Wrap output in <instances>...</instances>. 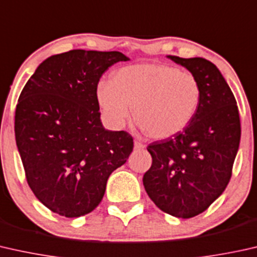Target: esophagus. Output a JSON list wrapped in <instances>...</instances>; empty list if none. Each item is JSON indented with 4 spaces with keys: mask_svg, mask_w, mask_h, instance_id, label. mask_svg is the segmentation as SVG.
Returning a JSON list of instances; mask_svg holds the SVG:
<instances>
[{
    "mask_svg": "<svg viewBox=\"0 0 257 257\" xmlns=\"http://www.w3.org/2000/svg\"><path fill=\"white\" fill-rule=\"evenodd\" d=\"M145 147H146V146H145L143 143H140V141H135V150L143 151Z\"/></svg>",
    "mask_w": 257,
    "mask_h": 257,
    "instance_id": "34e87169",
    "label": "esophagus"
}]
</instances>
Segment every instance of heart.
<instances>
[{"label":"heart","mask_w":257,"mask_h":257,"mask_svg":"<svg viewBox=\"0 0 257 257\" xmlns=\"http://www.w3.org/2000/svg\"><path fill=\"white\" fill-rule=\"evenodd\" d=\"M200 85L191 73L163 64L120 68L98 84L96 96L104 120L121 128L132 106L137 124L154 139H166L190 124L200 103Z\"/></svg>","instance_id":"1"}]
</instances>
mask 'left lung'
Returning a JSON list of instances; mask_svg holds the SVG:
<instances>
[{
	"label": "left lung",
	"mask_w": 257,
	"mask_h": 257,
	"mask_svg": "<svg viewBox=\"0 0 257 257\" xmlns=\"http://www.w3.org/2000/svg\"><path fill=\"white\" fill-rule=\"evenodd\" d=\"M200 85L196 116L182 132L147 147L152 166L145 190L160 210L177 218L205 211L227 187L239 150V110L224 76L211 61L168 55Z\"/></svg>",
	"instance_id": "1"
}]
</instances>
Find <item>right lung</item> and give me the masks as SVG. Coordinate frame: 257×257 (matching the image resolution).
Masks as SVG:
<instances>
[{
  "label": "right lung",
  "mask_w": 257,
  "mask_h": 257,
  "mask_svg": "<svg viewBox=\"0 0 257 257\" xmlns=\"http://www.w3.org/2000/svg\"><path fill=\"white\" fill-rule=\"evenodd\" d=\"M120 52L73 50L38 66L22 90L15 137L29 187L54 213L77 218L94 211L107 178L126 162L133 138L103 127L97 84Z\"/></svg>",
  "instance_id": "obj_1"
}]
</instances>
